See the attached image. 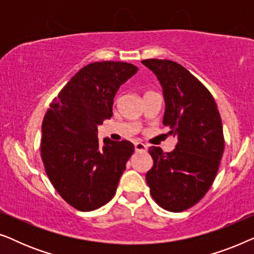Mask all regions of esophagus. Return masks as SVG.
Wrapping results in <instances>:
<instances>
[{
  "label": "esophagus",
  "mask_w": 254,
  "mask_h": 254,
  "mask_svg": "<svg viewBox=\"0 0 254 254\" xmlns=\"http://www.w3.org/2000/svg\"><path fill=\"white\" fill-rule=\"evenodd\" d=\"M135 147V151L136 152H140V151H145L147 150V145H145L144 143H142V142H135L134 144Z\"/></svg>",
  "instance_id": "obj_1"
}]
</instances>
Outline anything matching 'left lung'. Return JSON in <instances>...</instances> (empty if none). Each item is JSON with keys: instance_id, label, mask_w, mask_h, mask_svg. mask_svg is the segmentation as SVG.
I'll return each mask as SVG.
<instances>
[{"instance_id": "left-lung-1", "label": "left lung", "mask_w": 254, "mask_h": 254, "mask_svg": "<svg viewBox=\"0 0 254 254\" xmlns=\"http://www.w3.org/2000/svg\"><path fill=\"white\" fill-rule=\"evenodd\" d=\"M163 89V125L177 137L176 148H149L154 165L145 175L151 196L169 211L189 209L202 199L216 177L224 150L216 103L206 86L177 62L142 61Z\"/></svg>"}]
</instances>
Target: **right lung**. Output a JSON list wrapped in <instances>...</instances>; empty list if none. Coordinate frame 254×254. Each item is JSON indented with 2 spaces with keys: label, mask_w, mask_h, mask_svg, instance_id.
<instances>
[{
  "label": "right lung",
  "mask_w": 254,
  "mask_h": 254,
  "mask_svg": "<svg viewBox=\"0 0 254 254\" xmlns=\"http://www.w3.org/2000/svg\"><path fill=\"white\" fill-rule=\"evenodd\" d=\"M137 67L93 62L83 67L51 104L43 121L41 158L58 193L76 209L95 210L112 199L126 163L129 141L100 143L98 126L112 117L117 91Z\"/></svg>",
  "instance_id": "add662e5"
}]
</instances>
